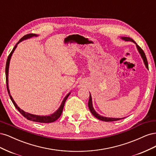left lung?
<instances>
[{
  "label": "left lung",
  "mask_w": 156,
  "mask_h": 156,
  "mask_svg": "<svg viewBox=\"0 0 156 156\" xmlns=\"http://www.w3.org/2000/svg\"><path fill=\"white\" fill-rule=\"evenodd\" d=\"M120 38H121L122 40H124V41H131V42H133V43L135 44V45H136V47H137V51L139 52V53L140 54V56H141L143 60V62L144 63V65L145 67L147 69H148V62H147V57H146V55L144 52V51L142 50V48H140L139 45H137V44L135 43L133 40L132 39H131L130 37H120ZM88 107L89 108V110L90 112H91V113L94 115V116L97 118L99 120H102V121H105V122H112V121H116V120H119L120 119H124V118H111V117H104V116H102V115H99L98 113H97V112L95 111V110L94 109V108H93V102H92V97H91V94H90V96H89V102H88Z\"/></svg>",
  "instance_id": "obj_1"
}]
</instances>
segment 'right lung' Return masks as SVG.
<instances>
[{
    "instance_id": "add662e5",
    "label": "right lung",
    "mask_w": 156,
    "mask_h": 156,
    "mask_svg": "<svg viewBox=\"0 0 156 156\" xmlns=\"http://www.w3.org/2000/svg\"><path fill=\"white\" fill-rule=\"evenodd\" d=\"M38 35H36L35 34H29L27 35H25L24 36H23L21 39L19 40V42L15 45V47H13L12 51L11 52V53L9 54V55L7 59V61H6V86H7V90H8V92L9 94V96L10 97V99L12 101L13 105H15V107L18 110V111L21 113L23 116H24L25 118H27L28 120H32V121H34V122H41V123H51V122H53L54 121H56L57 119H58L59 118V117L61 116V115L62 113L63 112V107H64V105L65 103V101H66V100L67 99V98L69 97V96L71 94V92L69 93L65 97V98H63V101L60 105V106L59 107V108L56 110V112L54 113H53L52 114H51L50 115H45V116H43V115H34V114H31V113H29L27 112H25L24 111H23V109H21L20 108L18 105H17V104L16 103V102L14 101V100L13 99L12 95L10 94V92H9V85H8V73H9V62H10V59L12 58V54L13 53V52L15 51V50L17 48V44L21 43V41H24V40H26L28 39L31 38L32 37H37Z\"/></svg>"
}]
</instances>
